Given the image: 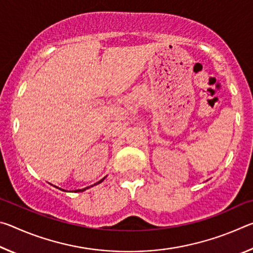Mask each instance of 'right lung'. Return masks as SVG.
Returning <instances> with one entry per match:
<instances>
[{
    "mask_svg": "<svg viewBox=\"0 0 253 253\" xmlns=\"http://www.w3.org/2000/svg\"><path fill=\"white\" fill-rule=\"evenodd\" d=\"M104 179H105V177L102 178V179H100L99 182H97L96 184H99V183H101L102 181H104ZM96 184H93V185H96ZM93 185H91V186H93ZM89 187H90V186H89ZM89 187H84V188H83V190H77V191H75V192H83V191H85V190H87V188H89ZM60 190H61V188H60ZM62 191H65V190H62Z\"/></svg>",
    "mask_w": 253,
    "mask_h": 253,
    "instance_id": "add662e5",
    "label": "right lung"
}]
</instances>
